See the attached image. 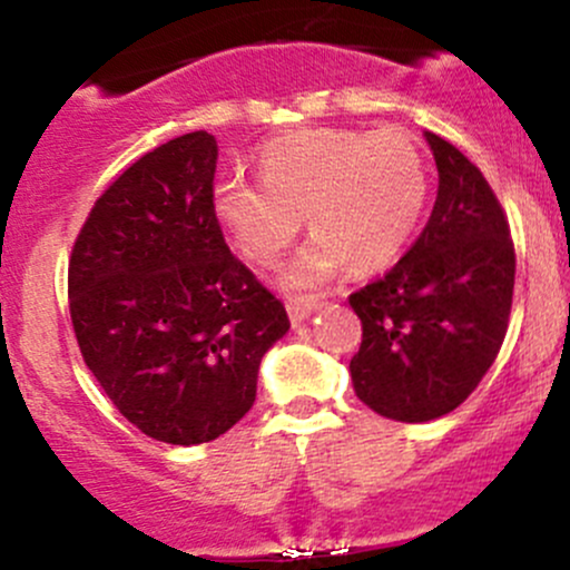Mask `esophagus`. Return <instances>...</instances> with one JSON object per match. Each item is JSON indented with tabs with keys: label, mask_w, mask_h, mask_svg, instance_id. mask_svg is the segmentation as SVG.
I'll return each mask as SVG.
<instances>
[{
	"label": "esophagus",
	"mask_w": 570,
	"mask_h": 570,
	"mask_svg": "<svg viewBox=\"0 0 570 570\" xmlns=\"http://www.w3.org/2000/svg\"><path fill=\"white\" fill-rule=\"evenodd\" d=\"M318 307H322V303H318L316 297H289L286 299V311H289L292 324L305 322V318L311 316V313H316Z\"/></svg>",
	"instance_id": "esophagus-1"
}]
</instances>
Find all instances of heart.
Segmentation results:
<instances>
[{
    "instance_id": "1",
    "label": "heart",
    "mask_w": 570,
    "mask_h": 570,
    "mask_svg": "<svg viewBox=\"0 0 570 570\" xmlns=\"http://www.w3.org/2000/svg\"><path fill=\"white\" fill-rule=\"evenodd\" d=\"M257 166L259 181H217L212 212L254 265L276 263L305 214L316 235L281 267L284 289H318L348 263L358 273L394 263L429 198L421 149L399 130H299L267 141Z\"/></svg>"
}]
</instances>
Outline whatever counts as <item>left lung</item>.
Returning a JSON list of instances; mask_svg holds the SVG:
<instances>
[{
  "label": "left lung",
  "mask_w": 570,
  "mask_h": 570,
  "mask_svg": "<svg viewBox=\"0 0 570 570\" xmlns=\"http://www.w3.org/2000/svg\"><path fill=\"white\" fill-rule=\"evenodd\" d=\"M423 136L440 171L429 225L383 278L348 297L362 318L353 391L402 423L448 415L480 385L514 289V246L485 176L442 136Z\"/></svg>",
  "instance_id": "obj_1"
}]
</instances>
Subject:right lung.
<instances>
[{
    "label": "right lung",
    "instance_id": "right-lung-1",
    "mask_svg": "<svg viewBox=\"0 0 570 570\" xmlns=\"http://www.w3.org/2000/svg\"><path fill=\"white\" fill-rule=\"evenodd\" d=\"M217 139L160 144L96 200L69 263V311L104 394L144 434L212 442L252 410L259 362L289 332L212 212Z\"/></svg>",
    "mask_w": 570,
    "mask_h": 570
}]
</instances>
